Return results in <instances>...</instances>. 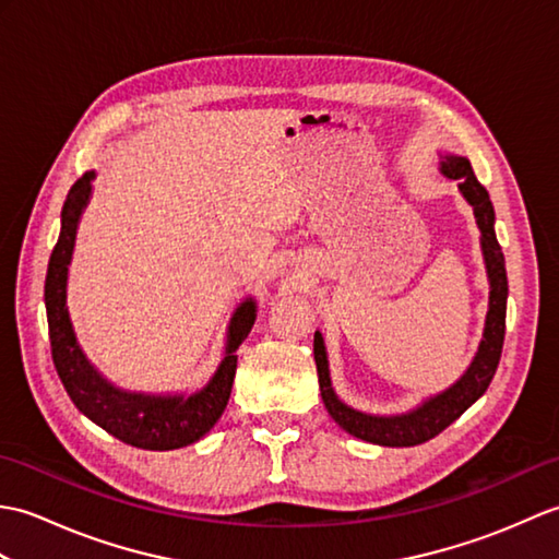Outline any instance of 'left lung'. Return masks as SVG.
Segmentation results:
<instances>
[{
	"label": "left lung",
	"mask_w": 559,
	"mask_h": 559,
	"mask_svg": "<svg viewBox=\"0 0 559 559\" xmlns=\"http://www.w3.org/2000/svg\"><path fill=\"white\" fill-rule=\"evenodd\" d=\"M439 170H442V175H447L449 180H456L459 192L473 206V216H476V223L480 228L485 269H488V281H490V307H488V317H485L483 341L478 346L476 358H473V362L468 365V370L463 372L449 389L439 391L437 396L425 399L418 408L401 415H370V413L346 406V403L336 396L329 377L324 338L319 331H314V362H317V374H319V391H322V401L329 415L348 435L379 447H415L447 430V427L454 423L463 411H468L473 403L488 391L502 355L509 286H507L504 254L495 235V209H492L490 194L488 189L478 182V177L473 175L468 158L442 156Z\"/></svg>",
	"instance_id": "obj_1"
}]
</instances>
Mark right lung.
Wrapping results in <instances>:
<instances>
[{"label": "right lung", "mask_w": 559, "mask_h": 559, "mask_svg": "<svg viewBox=\"0 0 559 559\" xmlns=\"http://www.w3.org/2000/svg\"><path fill=\"white\" fill-rule=\"evenodd\" d=\"M96 173L81 175L69 189L62 206V230L50 254L45 278V310L50 326V348L57 374L62 379L69 399L86 415L88 420L100 425L105 432L124 444L151 451H168L194 444L218 423L228 406L233 379L237 370V348L247 338L257 319V302L247 298L237 307L230 326L225 355L213 372L209 384L194 394H141L110 384L96 367L91 365L86 353L81 350L74 326L67 310V273L74 252L76 228L81 213L91 199V182Z\"/></svg>", "instance_id": "obj_1"}]
</instances>
